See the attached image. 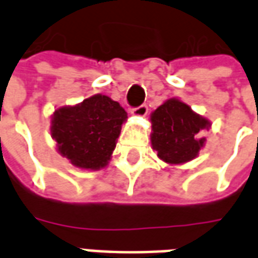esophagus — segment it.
<instances>
[{
  "mask_svg": "<svg viewBox=\"0 0 258 258\" xmlns=\"http://www.w3.org/2000/svg\"><path fill=\"white\" fill-rule=\"evenodd\" d=\"M131 114L135 116V117H145L148 114V106L146 105H141V106L135 107L131 110Z\"/></svg>",
  "mask_w": 258,
  "mask_h": 258,
  "instance_id": "esophagus-1",
  "label": "esophagus"
}]
</instances>
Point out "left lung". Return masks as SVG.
Listing matches in <instances>:
<instances>
[{
	"instance_id": "8db88e82",
	"label": "left lung",
	"mask_w": 258,
	"mask_h": 258,
	"mask_svg": "<svg viewBox=\"0 0 258 258\" xmlns=\"http://www.w3.org/2000/svg\"><path fill=\"white\" fill-rule=\"evenodd\" d=\"M151 123L152 148L168 166H181L199 156L206 145L202 131L211 128L209 118L178 98H170L153 110Z\"/></svg>"
}]
</instances>
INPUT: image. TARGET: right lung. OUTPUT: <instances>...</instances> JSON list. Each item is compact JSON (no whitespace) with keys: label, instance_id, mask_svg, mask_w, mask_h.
Instances as JSON below:
<instances>
[{"label":"right lung","instance_id":"add662e5","mask_svg":"<svg viewBox=\"0 0 258 258\" xmlns=\"http://www.w3.org/2000/svg\"><path fill=\"white\" fill-rule=\"evenodd\" d=\"M127 118L118 102L95 94L77 105L55 109L49 130L60 156L74 167L96 171L110 162Z\"/></svg>","mask_w":258,"mask_h":258}]
</instances>
